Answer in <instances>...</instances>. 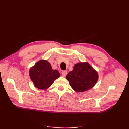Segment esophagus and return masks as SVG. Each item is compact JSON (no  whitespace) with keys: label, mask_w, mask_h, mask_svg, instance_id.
I'll return each mask as SVG.
<instances>
[{"label":"esophagus","mask_w":129,"mask_h":129,"mask_svg":"<svg viewBox=\"0 0 129 129\" xmlns=\"http://www.w3.org/2000/svg\"><path fill=\"white\" fill-rule=\"evenodd\" d=\"M67 71H63L62 72V76H63L65 77L66 76V75H67Z\"/></svg>","instance_id":"1"}]
</instances>
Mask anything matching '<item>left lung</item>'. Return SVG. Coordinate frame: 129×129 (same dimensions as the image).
<instances>
[{
    "label": "left lung",
    "instance_id": "1",
    "mask_svg": "<svg viewBox=\"0 0 129 129\" xmlns=\"http://www.w3.org/2000/svg\"><path fill=\"white\" fill-rule=\"evenodd\" d=\"M66 79L74 90L83 92L94 86L98 79V74L87 62L79 63L74 65Z\"/></svg>",
    "mask_w": 129,
    "mask_h": 129
}]
</instances>
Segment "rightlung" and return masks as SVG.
<instances>
[{
	"mask_svg": "<svg viewBox=\"0 0 129 129\" xmlns=\"http://www.w3.org/2000/svg\"><path fill=\"white\" fill-rule=\"evenodd\" d=\"M29 75L35 87L39 89H46L51 86L60 74L57 70L52 69L48 61L40 60L30 68Z\"/></svg>",
	"mask_w": 129,
	"mask_h": 129,
	"instance_id": "add662e5",
	"label": "right lung"
}]
</instances>
